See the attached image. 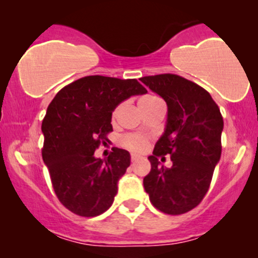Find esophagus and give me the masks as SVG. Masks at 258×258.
<instances>
[{
  "label": "esophagus",
  "instance_id": "34e87169",
  "mask_svg": "<svg viewBox=\"0 0 258 258\" xmlns=\"http://www.w3.org/2000/svg\"><path fill=\"white\" fill-rule=\"evenodd\" d=\"M138 159H139V155H137V154H132V155H131L132 162L136 161V160H138Z\"/></svg>",
  "mask_w": 258,
  "mask_h": 258
}]
</instances>
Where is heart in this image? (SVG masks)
<instances>
[{"label": "heart", "mask_w": 258, "mask_h": 258, "mask_svg": "<svg viewBox=\"0 0 258 258\" xmlns=\"http://www.w3.org/2000/svg\"><path fill=\"white\" fill-rule=\"evenodd\" d=\"M156 99L159 98H156V97L154 96H146L139 100V105L146 104V103L153 102V100H156ZM115 114H116V111L114 112V115ZM122 143L123 146L128 148V149L133 150V152H142V150H143L147 146V138L142 135H127L123 137Z\"/></svg>", "instance_id": "heart-1"}]
</instances>
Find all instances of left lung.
Returning <instances> with one entry per match:
<instances>
[{
	"label": "left lung",
	"instance_id": "obj_1",
	"mask_svg": "<svg viewBox=\"0 0 258 258\" xmlns=\"http://www.w3.org/2000/svg\"><path fill=\"white\" fill-rule=\"evenodd\" d=\"M141 81L166 102L164 133L148 156L152 170L143 185L152 204L168 215H182L200 204L221 159L223 119L220 108L199 85L173 74L146 76ZM171 156L173 166L159 165Z\"/></svg>",
	"mask_w": 258,
	"mask_h": 258
}]
</instances>
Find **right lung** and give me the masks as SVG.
I'll list each match as a JSON object with an SVG mask.
<instances>
[{
    "instance_id": "right-lung-1",
    "label": "right lung",
    "mask_w": 258,
    "mask_h": 258,
    "mask_svg": "<svg viewBox=\"0 0 258 258\" xmlns=\"http://www.w3.org/2000/svg\"><path fill=\"white\" fill-rule=\"evenodd\" d=\"M146 93L136 79L86 76L61 88L47 108L42 159L59 201L74 214L94 217L112 205L131 155L114 148L102 160L94 150L108 142L116 106Z\"/></svg>"
}]
</instances>
